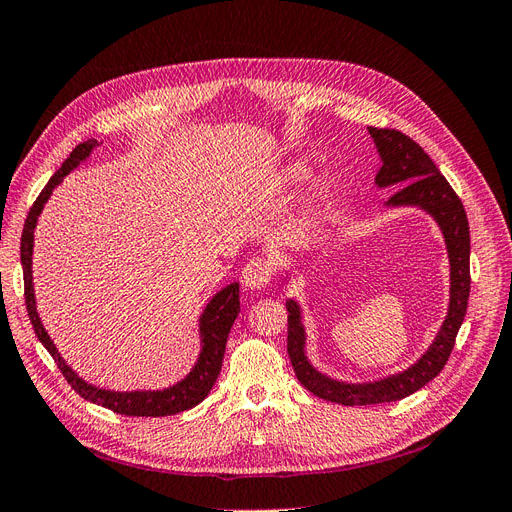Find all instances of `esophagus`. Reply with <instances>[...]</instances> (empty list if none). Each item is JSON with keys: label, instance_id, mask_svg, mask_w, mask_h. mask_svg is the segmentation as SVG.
Listing matches in <instances>:
<instances>
[{"label": "esophagus", "instance_id": "esophagus-1", "mask_svg": "<svg viewBox=\"0 0 512 512\" xmlns=\"http://www.w3.org/2000/svg\"><path fill=\"white\" fill-rule=\"evenodd\" d=\"M272 276V263L263 257H253L251 261H246V266L242 268V285L246 289H263L270 285Z\"/></svg>", "mask_w": 512, "mask_h": 512}]
</instances>
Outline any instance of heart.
<instances>
[{"mask_svg": "<svg viewBox=\"0 0 512 512\" xmlns=\"http://www.w3.org/2000/svg\"><path fill=\"white\" fill-rule=\"evenodd\" d=\"M306 177H308V170H306V166H301V164H293L291 168H287V173H285V181L289 185H297V183L304 181ZM327 192H329V181H320L316 185V200L318 202L325 200Z\"/></svg>", "mask_w": 512, "mask_h": 512, "instance_id": "b5f03b06", "label": "heart"}]
</instances>
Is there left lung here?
I'll list each match as a JSON object with an SVG mask.
<instances>
[{"label":"left lung","mask_w":512,"mask_h":512,"mask_svg":"<svg viewBox=\"0 0 512 512\" xmlns=\"http://www.w3.org/2000/svg\"><path fill=\"white\" fill-rule=\"evenodd\" d=\"M369 135L382 158L375 185L399 189L388 198L386 206H418L441 227L449 257V308L434 342L411 367L375 382L350 384L320 373L308 361L301 308L295 299H289L287 352L297 380L320 399L346 407L401 401L432 382L449 361L456 335L464 323L470 295V232L462 200L426 151L401 130L369 128Z\"/></svg>","instance_id":"left-lung-1"}]
</instances>
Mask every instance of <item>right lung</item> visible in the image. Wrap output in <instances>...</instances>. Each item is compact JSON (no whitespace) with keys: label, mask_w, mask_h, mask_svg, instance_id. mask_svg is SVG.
Here are the masks:
<instances>
[{"label":"right lung","mask_w":512,"mask_h":512,"mask_svg":"<svg viewBox=\"0 0 512 512\" xmlns=\"http://www.w3.org/2000/svg\"><path fill=\"white\" fill-rule=\"evenodd\" d=\"M101 143L97 139H88L75 147L69 158L63 162V166L56 170L52 179L42 189V194L33 202L31 211L25 221V230L21 238V266L25 276V304L29 312V320L35 329V335L44 348L54 358V363L59 365L65 380L71 384V388L78 392L82 399L107 407L122 415H135V418H162V415H175L185 409H192L198 403H202L208 392H211L215 380L219 377L223 354H225V342L234 320L240 312V289L238 282H232L225 289H221L211 301H208L204 312L200 314V354L198 361L192 367L181 382L168 386L164 390H132V392H116L105 390L99 386H92L86 380L75 373L56 350L54 342L50 339L48 331L42 325V318L35 308V293H33V270H31V257H33V232L37 225V217L42 215L44 204L52 196V189L67 177L73 168H78L84 160L90 158L94 147Z\"/></svg>","instance_id":"obj_1"}]
</instances>
